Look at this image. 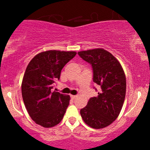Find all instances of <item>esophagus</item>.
Masks as SVG:
<instances>
[{"instance_id": "34e87169", "label": "esophagus", "mask_w": 150, "mask_h": 150, "mask_svg": "<svg viewBox=\"0 0 150 150\" xmlns=\"http://www.w3.org/2000/svg\"><path fill=\"white\" fill-rule=\"evenodd\" d=\"M76 96H77L76 95H70V97L72 99H74L75 98H76Z\"/></svg>"}]
</instances>
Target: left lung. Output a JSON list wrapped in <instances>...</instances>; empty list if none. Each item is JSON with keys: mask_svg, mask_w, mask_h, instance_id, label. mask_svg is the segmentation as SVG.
I'll return each mask as SVG.
<instances>
[{"mask_svg": "<svg viewBox=\"0 0 150 150\" xmlns=\"http://www.w3.org/2000/svg\"><path fill=\"white\" fill-rule=\"evenodd\" d=\"M78 54L91 65L93 82L101 88L98 96L90 98L87 106L81 109V115L91 128H105L115 120L121 111L126 91L125 73L117 59L102 48Z\"/></svg>", "mask_w": 150, "mask_h": 150, "instance_id": "1", "label": "left lung"}]
</instances>
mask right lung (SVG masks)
<instances>
[{"mask_svg":"<svg viewBox=\"0 0 150 150\" xmlns=\"http://www.w3.org/2000/svg\"><path fill=\"white\" fill-rule=\"evenodd\" d=\"M77 53L51 50L37 54L28 64L22 83V95L30 117L44 128L62 120L69 104V95L51 92L61 71Z\"/></svg>","mask_w":150,"mask_h":150,"instance_id":"right-lung-1","label":"right lung"}]
</instances>
